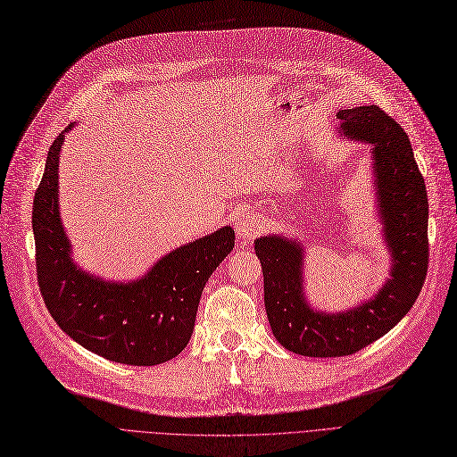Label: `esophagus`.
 <instances>
[{
    "instance_id": "34e87169",
    "label": "esophagus",
    "mask_w": 457,
    "mask_h": 457,
    "mask_svg": "<svg viewBox=\"0 0 457 457\" xmlns=\"http://www.w3.org/2000/svg\"><path fill=\"white\" fill-rule=\"evenodd\" d=\"M262 229V222H260V216L256 212H243L237 222H235V233H237V237L241 243H248L256 237Z\"/></svg>"
}]
</instances>
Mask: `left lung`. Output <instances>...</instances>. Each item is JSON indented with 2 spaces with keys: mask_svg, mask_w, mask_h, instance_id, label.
Masks as SVG:
<instances>
[{
  "mask_svg": "<svg viewBox=\"0 0 457 457\" xmlns=\"http://www.w3.org/2000/svg\"><path fill=\"white\" fill-rule=\"evenodd\" d=\"M337 133L370 145V173L390 254V278L343 312L314 309L305 294V245L271 233L254 241L263 271V299L275 339L309 358L350 356L375 343L407 314L428 275V190L409 135L377 105L341 109Z\"/></svg>",
  "mask_w": 457,
  "mask_h": 457,
  "instance_id": "left-lung-1",
  "label": "left lung"
}]
</instances>
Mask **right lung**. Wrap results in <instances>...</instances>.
Here are the masks:
<instances>
[{
    "instance_id": "right-lung-1",
    "label": "right lung",
    "mask_w": 457,
    "mask_h": 457,
    "mask_svg": "<svg viewBox=\"0 0 457 457\" xmlns=\"http://www.w3.org/2000/svg\"><path fill=\"white\" fill-rule=\"evenodd\" d=\"M70 124L50 145L33 197L37 282L48 312L75 343L126 365H160L186 348L197 305L214 269L235 245L229 226L186 243L152 263L137 280L116 282L79 267L60 218L58 167Z\"/></svg>"
}]
</instances>
